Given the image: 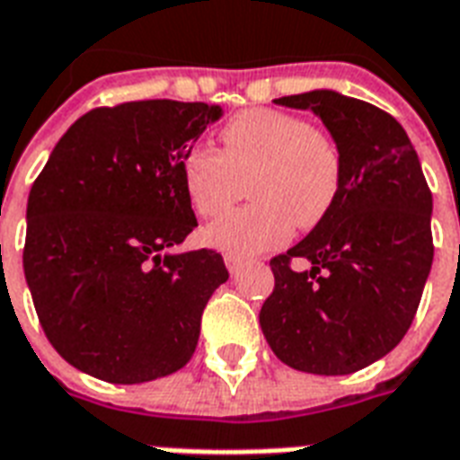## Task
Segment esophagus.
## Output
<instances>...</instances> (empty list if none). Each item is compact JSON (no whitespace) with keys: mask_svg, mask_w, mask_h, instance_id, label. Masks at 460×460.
Here are the masks:
<instances>
[{"mask_svg":"<svg viewBox=\"0 0 460 460\" xmlns=\"http://www.w3.org/2000/svg\"><path fill=\"white\" fill-rule=\"evenodd\" d=\"M226 266L230 273H237V270L244 266V259H242V256H234V254H226Z\"/></svg>","mask_w":460,"mask_h":460,"instance_id":"esophagus-1","label":"esophagus"}]
</instances>
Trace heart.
I'll list each match as a JSON object with an SVG mask.
<instances>
[{
	"instance_id": "heart-1",
	"label": "heart",
	"mask_w": 460,
	"mask_h": 460,
	"mask_svg": "<svg viewBox=\"0 0 460 460\" xmlns=\"http://www.w3.org/2000/svg\"><path fill=\"white\" fill-rule=\"evenodd\" d=\"M223 148L194 146L181 158V187L199 216H218L249 181L252 204L206 227L204 240L227 254L280 247L295 223L314 227L341 190V153L326 131L280 110H244L220 131Z\"/></svg>"
}]
</instances>
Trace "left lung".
<instances>
[{
	"instance_id": "1",
	"label": "left lung",
	"mask_w": 460,
	"mask_h": 460,
	"mask_svg": "<svg viewBox=\"0 0 460 460\" xmlns=\"http://www.w3.org/2000/svg\"><path fill=\"white\" fill-rule=\"evenodd\" d=\"M312 110L341 153V190L314 230L270 259L273 293L259 323L280 362L352 375L401 343L432 269V191L401 124L336 91L279 98ZM293 258L313 263L293 271Z\"/></svg>"
}]
</instances>
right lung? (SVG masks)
<instances>
[{"instance_id": "1", "label": "right lung", "mask_w": 460, "mask_h": 460, "mask_svg": "<svg viewBox=\"0 0 460 460\" xmlns=\"http://www.w3.org/2000/svg\"><path fill=\"white\" fill-rule=\"evenodd\" d=\"M218 105L134 101L78 117L31 187L23 273L45 336L69 365L141 384L187 365L227 280L213 249L165 254L197 227L181 158Z\"/></svg>"}]
</instances>
